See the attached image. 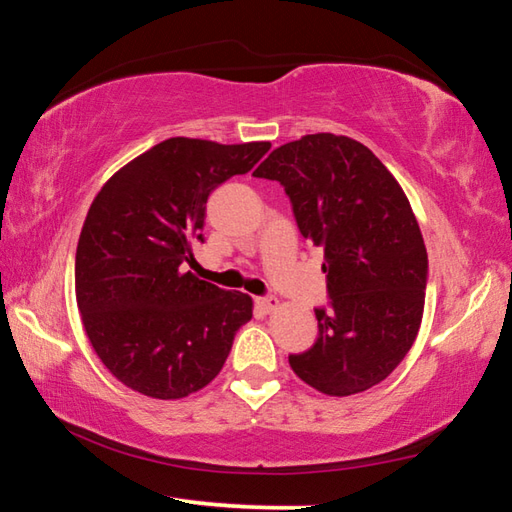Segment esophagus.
Listing matches in <instances>:
<instances>
[{"instance_id": "esophagus-1", "label": "esophagus", "mask_w": 512, "mask_h": 512, "mask_svg": "<svg viewBox=\"0 0 512 512\" xmlns=\"http://www.w3.org/2000/svg\"><path fill=\"white\" fill-rule=\"evenodd\" d=\"M277 305H280V300L277 298H257V307L262 309V311H266V314H271V311H275L277 309Z\"/></svg>"}]
</instances>
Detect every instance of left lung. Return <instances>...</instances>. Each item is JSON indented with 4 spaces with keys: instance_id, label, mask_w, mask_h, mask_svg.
<instances>
[{
    "instance_id": "8db88e82",
    "label": "left lung",
    "mask_w": 512,
    "mask_h": 512,
    "mask_svg": "<svg viewBox=\"0 0 512 512\" xmlns=\"http://www.w3.org/2000/svg\"><path fill=\"white\" fill-rule=\"evenodd\" d=\"M253 176L284 185L300 235L325 250L332 309H316L318 339L291 354L293 372L329 397L377 386L424 311L427 248L404 189L368 146L332 133L277 146Z\"/></svg>"
}]
</instances>
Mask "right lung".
<instances>
[{
	"label": "right lung",
	"mask_w": 512,
	"mask_h": 512,
	"mask_svg": "<svg viewBox=\"0 0 512 512\" xmlns=\"http://www.w3.org/2000/svg\"><path fill=\"white\" fill-rule=\"evenodd\" d=\"M271 142L169 137L106 180L76 246L74 289L92 350L121 384L180 400L219 375L253 298L183 271L203 241L212 189L248 173Z\"/></svg>",
	"instance_id": "1"
}]
</instances>
